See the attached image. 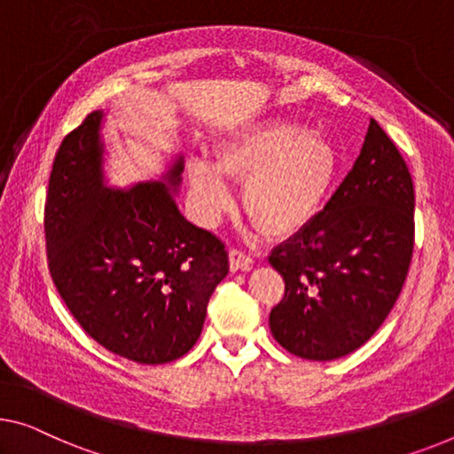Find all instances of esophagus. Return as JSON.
Here are the masks:
<instances>
[{
	"mask_svg": "<svg viewBox=\"0 0 454 454\" xmlns=\"http://www.w3.org/2000/svg\"><path fill=\"white\" fill-rule=\"evenodd\" d=\"M228 259H230V270H250L253 269V256L242 253V250H230L228 253Z\"/></svg>",
	"mask_w": 454,
	"mask_h": 454,
	"instance_id": "1",
	"label": "esophagus"
}]
</instances>
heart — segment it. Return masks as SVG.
<instances>
[{
	"label": "heart",
	"mask_w": 454,
	"mask_h": 454,
	"mask_svg": "<svg viewBox=\"0 0 454 454\" xmlns=\"http://www.w3.org/2000/svg\"><path fill=\"white\" fill-rule=\"evenodd\" d=\"M340 154L333 140L292 120H261L230 134L215 162L193 159L187 184L195 218L214 226L234 206L228 179L245 185V207L270 239H289L320 215L333 193Z\"/></svg>",
	"instance_id": "obj_1"
}]
</instances>
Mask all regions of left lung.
Masks as SVG:
<instances>
[{
  "instance_id": "left-lung-1",
  "label": "left lung",
  "mask_w": 454,
  "mask_h": 454,
  "mask_svg": "<svg viewBox=\"0 0 454 454\" xmlns=\"http://www.w3.org/2000/svg\"><path fill=\"white\" fill-rule=\"evenodd\" d=\"M414 250V185L371 120L361 154L320 215L273 248L286 281L269 328L289 353L334 361L363 347L391 312Z\"/></svg>"
}]
</instances>
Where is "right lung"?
<instances>
[{
  "label": "right lung",
  "instance_id": "obj_1",
  "mask_svg": "<svg viewBox=\"0 0 454 454\" xmlns=\"http://www.w3.org/2000/svg\"><path fill=\"white\" fill-rule=\"evenodd\" d=\"M104 121V110L91 112L54 159L44 212L51 275L101 347L140 364L168 363L198 342L228 253L179 212L181 153L157 179L110 184Z\"/></svg>",
  "mask_w": 454,
  "mask_h": 454
}]
</instances>
